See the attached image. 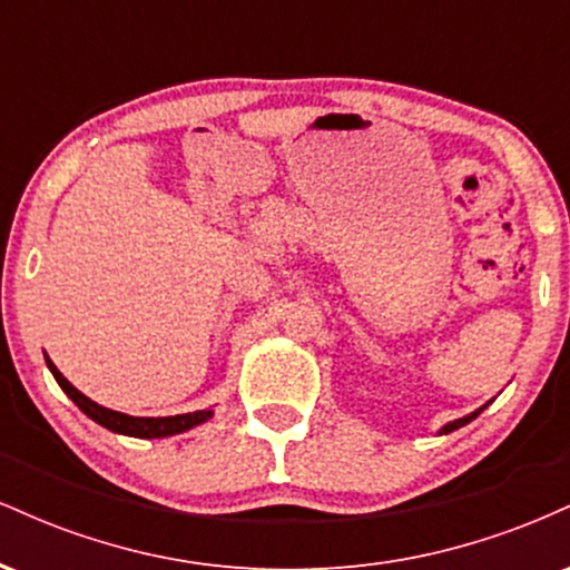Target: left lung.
<instances>
[{
    "mask_svg": "<svg viewBox=\"0 0 570 570\" xmlns=\"http://www.w3.org/2000/svg\"><path fill=\"white\" fill-rule=\"evenodd\" d=\"M490 402H493V399H490ZM488 402V404H490ZM488 404H482V407L480 410H474V412H469V415H463V417H458V421H450V423H444V426L440 429V434H450V431H455V429H461V426H466V423H472L474 421V417L476 415H480V412L482 410H485L488 407Z\"/></svg>",
    "mask_w": 570,
    "mask_h": 570,
    "instance_id": "left-lung-1",
    "label": "left lung"
}]
</instances>
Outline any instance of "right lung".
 I'll list each match as a JSON object with an SVG mask.
<instances>
[{
	"label": "right lung",
	"instance_id": "obj_1",
	"mask_svg": "<svg viewBox=\"0 0 570 570\" xmlns=\"http://www.w3.org/2000/svg\"><path fill=\"white\" fill-rule=\"evenodd\" d=\"M48 362V370L53 372L56 383L61 385L63 394H67L71 402L80 407L90 421H96L98 426L115 431V434H126V436H136V440H160V436H174L181 434V431H189L200 423H206L208 417L214 415V410H198V412H185V415H168V417H136V415H126V412H117L109 407H101L96 404L94 399H88L82 391H77L67 377L58 372V367L45 356Z\"/></svg>",
	"mask_w": 570,
	"mask_h": 570
}]
</instances>
